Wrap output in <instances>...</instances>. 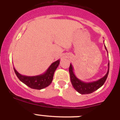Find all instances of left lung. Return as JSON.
Listing matches in <instances>:
<instances>
[{"label": "left lung", "mask_w": 120, "mask_h": 120, "mask_svg": "<svg viewBox=\"0 0 120 120\" xmlns=\"http://www.w3.org/2000/svg\"><path fill=\"white\" fill-rule=\"evenodd\" d=\"M105 47V49L107 50V49ZM74 69H73V65L70 64L69 67V73L70 76V80L71 84L74 88L79 93L81 94H91L95 91L98 90V88L101 87V86L105 83L106 80L108 75L109 74V62L108 63V69L106 74L104 77L100 79L99 80L96 81L91 82H85L82 80H80L76 76L74 73Z\"/></svg>", "instance_id": "left-lung-1"}]
</instances>
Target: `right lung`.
<instances>
[{"instance_id":"obj_1","label":"right lung","mask_w":120,"mask_h":120,"mask_svg":"<svg viewBox=\"0 0 120 120\" xmlns=\"http://www.w3.org/2000/svg\"><path fill=\"white\" fill-rule=\"evenodd\" d=\"M59 62L60 59H58L56 61L53 62L45 73L38 76H24L20 74L15 69V68H14V70L19 80L26 85L27 86L35 90H41L48 86L52 83L54 73L59 65Z\"/></svg>"}]
</instances>
